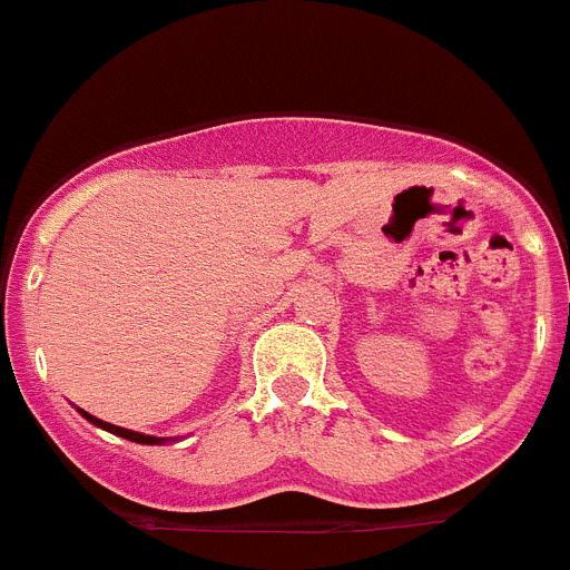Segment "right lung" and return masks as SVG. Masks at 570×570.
Listing matches in <instances>:
<instances>
[{"label": "right lung", "mask_w": 570, "mask_h": 570, "mask_svg": "<svg viewBox=\"0 0 570 570\" xmlns=\"http://www.w3.org/2000/svg\"><path fill=\"white\" fill-rule=\"evenodd\" d=\"M78 411H80V414H83L86 420H89V423H92V425H98V429H104V432H109V434H118V438H124V440H132V443H147V446H161V443H167V440H170V438H153V434H141V432H132V429H121V425L104 423V420L92 417V414H89V411H83V409H78Z\"/></svg>", "instance_id": "1"}]
</instances>
